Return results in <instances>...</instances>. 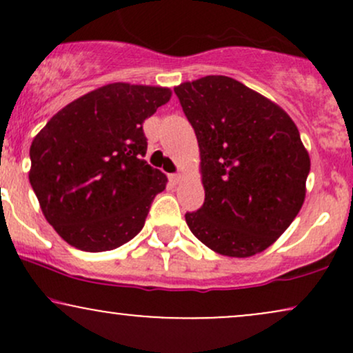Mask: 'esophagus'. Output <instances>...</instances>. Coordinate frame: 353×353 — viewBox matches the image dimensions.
<instances>
[{
  "mask_svg": "<svg viewBox=\"0 0 353 353\" xmlns=\"http://www.w3.org/2000/svg\"><path fill=\"white\" fill-rule=\"evenodd\" d=\"M181 179H182L181 174H171V176H169V181H171L172 184H179Z\"/></svg>",
  "mask_w": 353,
  "mask_h": 353,
  "instance_id": "1",
  "label": "esophagus"
}]
</instances>
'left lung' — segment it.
<instances>
[{"label":"left lung","mask_w":353,"mask_h":353,"mask_svg":"<svg viewBox=\"0 0 353 353\" xmlns=\"http://www.w3.org/2000/svg\"><path fill=\"white\" fill-rule=\"evenodd\" d=\"M201 154L204 205L185 214L190 232L228 257L264 252L305 201L310 157L283 109L228 76L174 88Z\"/></svg>","instance_id":"left-lung-1"}]
</instances>
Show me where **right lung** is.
<instances>
[{
	"mask_svg": "<svg viewBox=\"0 0 353 353\" xmlns=\"http://www.w3.org/2000/svg\"><path fill=\"white\" fill-rule=\"evenodd\" d=\"M171 96L163 86L106 84L64 106L34 136L31 188L63 241L104 252L141 232L152 199L168 184L143 159V123Z\"/></svg>",
	"mask_w": 353,
	"mask_h": 353,
	"instance_id": "obj_1",
	"label": "right lung"
}]
</instances>
